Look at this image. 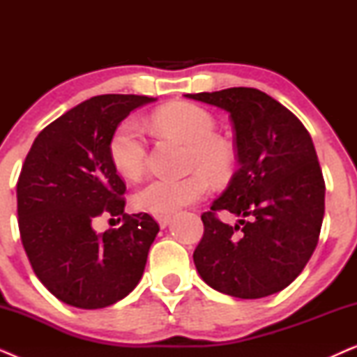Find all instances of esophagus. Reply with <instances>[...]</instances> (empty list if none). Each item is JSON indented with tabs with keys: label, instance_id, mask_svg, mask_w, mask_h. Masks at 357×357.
<instances>
[{
	"label": "esophagus",
	"instance_id": "obj_1",
	"mask_svg": "<svg viewBox=\"0 0 357 357\" xmlns=\"http://www.w3.org/2000/svg\"><path fill=\"white\" fill-rule=\"evenodd\" d=\"M154 218H155V221L159 222V226L162 227V229L167 226L169 221H170V214H155Z\"/></svg>",
	"mask_w": 357,
	"mask_h": 357
}]
</instances>
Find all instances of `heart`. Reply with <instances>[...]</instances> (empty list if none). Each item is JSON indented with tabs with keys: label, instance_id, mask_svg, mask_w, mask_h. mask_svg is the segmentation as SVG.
Masks as SVG:
<instances>
[{
	"label": "heart",
	"instance_id": "obj_1",
	"mask_svg": "<svg viewBox=\"0 0 357 357\" xmlns=\"http://www.w3.org/2000/svg\"><path fill=\"white\" fill-rule=\"evenodd\" d=\"M154 123L165 135L188 143V167L198 169L183 178H153L133 195V204L153 214H170L188 206L206 195V175L221 180L234 162L232 148L218 138V123L211 112L195 104H174L154 115ZM109 155L116 172L126 178H138L144 172L148 143L143 128L135 119H126L114 130Z\"/></svg>",
	"mask_w": 357,
	"mask_h": 357
}]
</instances>
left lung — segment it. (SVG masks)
Segmentation results:
<instances>
[{
	"instance_id": "obj_1",
	"label": "left lung",
	"mask_w": 357,
	"mask_h": 357,
	"mask_svg": "<svg viewBox=\"0 0 357 357\" xmlns=\"http://www.w3.org/2000/svg\"><path fill=\"white\" fill-rule=\"evenodd\" d=\"M185 97L229 112L238 170L202 214L195 266L219 292L260 299L291 284L310 260L325 213V180L312 138L284 105L253 87ZM236 213L234 227L217 213Z\"/></svg>"
}]
</instances>
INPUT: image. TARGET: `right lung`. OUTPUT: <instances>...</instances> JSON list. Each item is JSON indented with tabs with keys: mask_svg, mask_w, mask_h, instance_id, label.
<instances>
[{
	"mask_svg": "<svg viewBox=\"0 0 357 357\" xmlns=\"http://www.w3.org/2000/svg\"><path fill=\"white\" fill-rule=\"evenodd\" d=\"M148 96L91 97L45 126L17 180V222L33 273L56 299L102 309L128 296L143 276L159 224L126 214V185L109 155L114 130ZM102 213L122 226L96 234Z\"/></svg>",
	"mask_w": 357,
	"mask_h": 357,
	"instance_id": "1",
	"label": "right lung"
}]
</instances>
